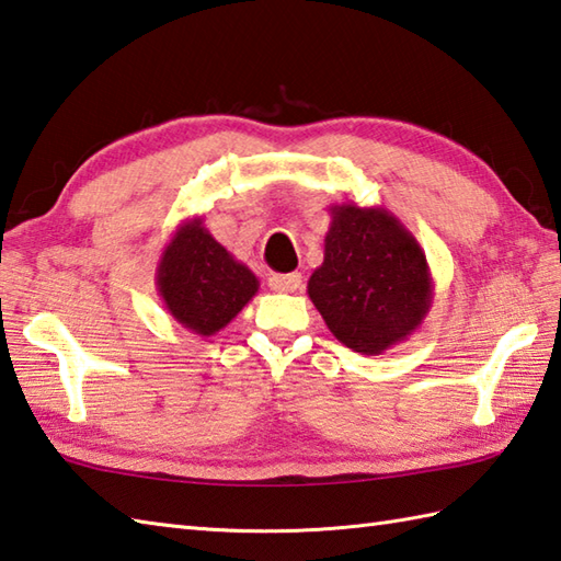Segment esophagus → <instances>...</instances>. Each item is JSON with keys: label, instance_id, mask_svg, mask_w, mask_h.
<instances>
[{"label": "esophagus", "instance_id": "1", "mask_svg": "<svg viewBox=\"0 0 561 561\" xmlns=\"http://www.w3.org/2000/svg\"><path fill=\"white\" fill-rule=\"evenodd\" d=\"M300 283H302L300 273H271V278H268L271 290H276V293H295L297 288H300Z\"/></svg>", "mask_w": 561, "mask_h": 561}]
</instances>
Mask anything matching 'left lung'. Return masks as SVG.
<instances>
[{
	"mask_svg": "<svg viewBox=\"0 0 561 561\" xmlns=\"http://www.w3.org/2000/svg\"><path fill=\"white\" fill-rule=\"evenodd\" d=\"M329 213L324 261L307 280V295L341 344L380 356L404 344L431 310L426 254L390 210L341 203Z\"/></svg>",
	"mask_w": 561,
	"mask_h": 561,
	"instance_id": "8db88e82",
	"label": "left lung"
}]
</instances>
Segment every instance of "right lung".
<instances>
[{
    "mask_svg": "<svg viewBox=\"0 0 561 561\" xmlns=\"http://www.w3.org/2000/svg\"><path fill=\"white\" fill-rule=\"evenodd\" d=\"M157 290L164 310L191 334L215 336L259 293V278L203 225L184 220L157 264Z\"/></svg>",
    "mask_w": 561,
    "mask_h": 561,
    "instance_id": "right-lung-1",
    "label": "right lung"
}]
</instances>
